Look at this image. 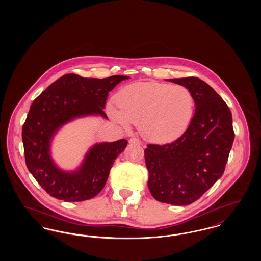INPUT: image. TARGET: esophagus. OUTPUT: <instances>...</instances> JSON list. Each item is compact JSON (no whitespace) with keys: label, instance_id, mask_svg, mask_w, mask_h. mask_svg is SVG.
<instances>
[{"label":"esophagus","instance_id":"34e87169","mask_svg":"<svg viewBox=\"0 0 261 261\" xmlns=\"http://www.w3.org/2000/svg\"><path fill=\"white\" fill-rule=\"evenodd\" d=\"M129 144H130V145H141L142 142H141V140H139L138 138L133 137V138H131V139L129 140Z\"/></svg>","mask_w":261,"mask_h":261}]
</instances>
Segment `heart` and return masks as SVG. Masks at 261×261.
I'll list each match as a JSON object with an SVG mask.
<instances>
[{
    "label": "heart",
    "mask_w": 261,
    "mask_h": 261,
    "mask_svg": "<svg viewBox=\"0 0 261 261\" xmlns=\"http://www.w3.org/2000/svg\"><path fill=\"white\" fill-rule=\"evenodd\" d=\"M118 111L109 106L112 119L124 128L140 124L147 140L167 144L182 136L192 123L196 102L193 93L183 85L155 81L136 82L115 96Z\"/></svg>",
    "instance_id": "heart-1"
}]
</instances>
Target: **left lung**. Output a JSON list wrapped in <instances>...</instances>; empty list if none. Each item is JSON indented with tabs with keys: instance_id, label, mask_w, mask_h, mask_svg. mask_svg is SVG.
Wrapping results in <instances>:
<instances>
[{
	"instance_id": "8db88e82",
	"label": "left lung",
	"mask_w": 261,
	"mask_h": 261,
	"mask_svg": "<svg viewBox=\"0 0 261 261\" xmlns=\"http://www.w3.org/2000/svg\"><path fill=\"white\" fill-rule=\"evenodd\" d=\"M194 95L196 110L186 132L170 144L145 149L151 196L187 205L199 199L223 175L235 133L232 113L221 97L197 77L168 79Z\"/></svg>"
}]
</instances>
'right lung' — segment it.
Returning a JSON list of instances; mask_svg holds the SVG:
<instances>
[{
	"label": "right lung",
	"mask_w": 261,
	"mask_h": 261,
	"mask_svg": "<svg viewBox=\"0 0 261 261\" xmlns=\"http://www.w3.org/2000/svg\"><path fill=\"white\" fill-rule=\"evenodd\" d=\"M129 76L84 78L65 74L50 84L32 102L22 128L25 162L28 170L50 196L64 201H82L103 189L115 159L127 140L94 145L81 166L71 172L59 168L50 156V143L57 131L75 118L100 115L109 93Z\"/></svg>",
	"instance_id": "obj_1"
}]
</instances>
